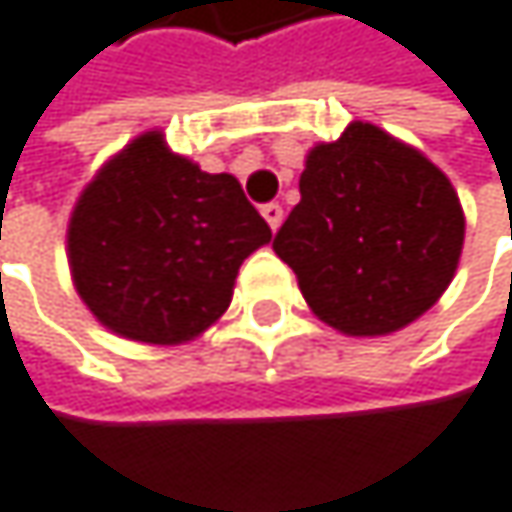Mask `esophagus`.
<instances>
[{
  "mask_svg": "<svg viewBox=\"0 0 512 512\" xmlns=\"http://www.w3.org/2000/svg\"><path fill=\"white\" fill-rule=\"evenodd\" d=\"M261 215L267 218V224H270L273 230H279V227H282L285 212H282V206H279V203H267V206H261Z\"/></svg>",
  "mask_w": 512,
  "mask_h": 512,
  "instance_id": "34e87169",
  "label": "esophagus"
}]
</instances>
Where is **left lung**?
<instances>
[{"instance_id": "left-lung-1", "label": "left lung", "mask_w": 512, "mask_h": 512, "mask_svg": "<svg viewBox=\"0 0 512 512\" xmlns=\"http://www.w3.org/2000/svg\"><path fill=\"white\" fill-rule=\"evenodd\" d=\"M461 245L452 181L364 121L306 154L300 203L273 239L309 309L349 337H385L428 312L455 276Z\"/></svg>"}]
</instances>
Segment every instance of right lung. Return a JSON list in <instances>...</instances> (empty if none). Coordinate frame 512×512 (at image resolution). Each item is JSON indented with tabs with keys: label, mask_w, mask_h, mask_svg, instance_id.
<instances>
[{
	"label": "right lung",
	"mask_w": 512,
	"mask_h": 512,
	"mask_svg": "<svg viewBox=\"0 0 512 512\" xmlns=\"http://www.w3.org/2000/svg\"><path fill=\"white\" fill-rule=\"evenodd\" d=\"M273 239L242 185L136 136L81 191L66 233L75 291L108 331L178 346L230 306L242 261Z\"/></svg>",
	"instance_id": "right-lung-1"
}]
</instances>
